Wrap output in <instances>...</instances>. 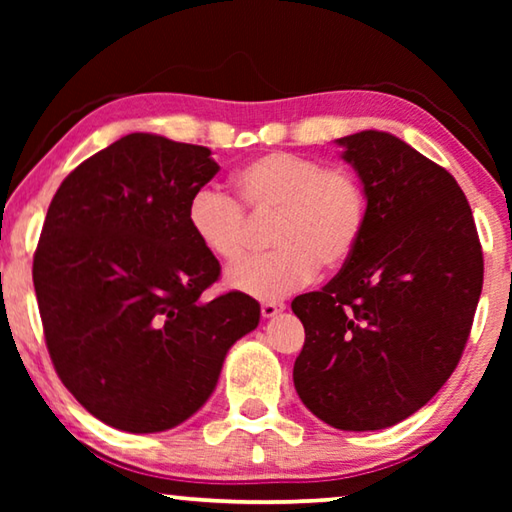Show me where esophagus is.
Segmentation results:
<instances>
[{
	"label": "esophagus",
	"mask_w": 512,
	"mask_h": 512,
	"mask_svg": "<svg viewBox=\"0 0 512 512\" xmlns=\"http://www.w3.org/2000/svg\"><path fill=\"white\" fill-rule=\"evenodd\" d=\"M282 311H284V305H280V302H264L262 305L264 318H275L277 314H282Z\"/></svg>",
	"instance_id": "obj_1"
}]
</instances>
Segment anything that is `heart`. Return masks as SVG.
<instances>
[{"label":"heart","instance_id":"heart-1","mask_svg":"<svg viewBox=\"0 0 512 512\" xmlns=\"http://www.w3.org/2000/svg\"><path fill=\"white\" fill-rule=\"evenodd\" d=\"M235 198L203 187L189 198L187 225L194 239L225 264L248 248L250 216H273L268 241L275 250L228 271V287L259 300H280L314 280L318 266L341 268L366 228L368 198L350 169L327 167L309 155L273 151L232 173Z\"/></svg>","mask_w":512,"mask_h":512}]
</instances>
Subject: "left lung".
Returning <instances> with one entry per match:
<instances>
[{
  "instance_id": "left-lung-1",
  "label": "left lung",
  "mask_w": 512,
  "mask_h": 512,
  "mask_svg": "<svg viewBox=\"0 0 512 512\" xmlns=\"http://www.w3.org/2000/svg\"><path fill=\"white\" fill-rule=\"evenodd\" d=\"M336 144L366 189V228L339 275L291 302L305 325L293 384L329 427L377 431L422 409L458 366L483 253L452 173L384 131Z\"/></svg>"
}]
</instances>
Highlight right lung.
<instances>
[{
  "label": "right lung",
  "mask_w": 512,
  "mask_h": 512,
  "mask_svg": "<svg viewBox=\"0 0 512 512\" xmlns=\"http://www.w3.org/2000/svg\"><path fill=\"white\" fill-rule=\"evenodd\" d=\"M219 171L205 146L131 133L58 187L33 257V287L60 381L94 418L131 433L201 409L223 359L259 325V302L203 300L219 259L187 203Z\"/></svg>",
  "instance_id": "obj_1"
}]
</instances>
